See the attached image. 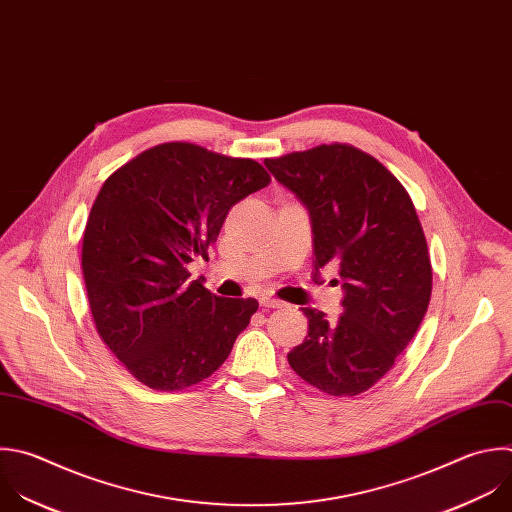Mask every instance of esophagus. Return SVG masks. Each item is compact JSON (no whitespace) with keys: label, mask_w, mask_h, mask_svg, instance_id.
Returning <instances> with one entry per match:
<instances>
[{"label":"esophagus","mask_w":512,"mask_h":512,"mask_svg":"<svg viewBox=\"0 0 512 512\" xmlns=\"http://www.w3.org/2000/svg\"><path fill=\"white\" fill-rule=\"evenodd\" d=\"M261 305L263 307H283L285 303L281 299H275V297H261Z\"/></svg>","instance_id":"34e87169"}]
</instances>
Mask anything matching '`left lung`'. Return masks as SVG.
I'll return each mask as SVG.
<instances>
[{"label":"left lung","instance_id":"8db88e82","mask_svg":"<svg viewBox=\"0 0 512 512\" xmlns=\"http://www.w3.org/2000/svg\"><path fill=\"white\" fill-rule=\"evenodd\" d=\"M265 166L309 211L315 271L335 265L346 291L335 321L303 307L307 335L289 366L329 396H358L392 370L430 303L432 265L414 203L352 144H319Z\"/></svg>","mask_w":512,"mask_h":512}]
</instances>
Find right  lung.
<instances>
[{
  "label": "right lung",
  "mask_w": 512,
  "mask_h": 512,
  "mask_svg": "<svg viewBox=\"0 0 512 512\" xmlns=\"http://www.w3.org/2000/svg\"><path fill=\"white\" fill-rule=\"evenodd\" d=\"M269 183L259 162L191 142L156 144L104 181L82 273L98 335L144 386L185 390L229 358L259 303L217 297L187 265L207 259L231 207Z\"/></svg>",
  "instance_id": "obj_1"
}]
</instances>
